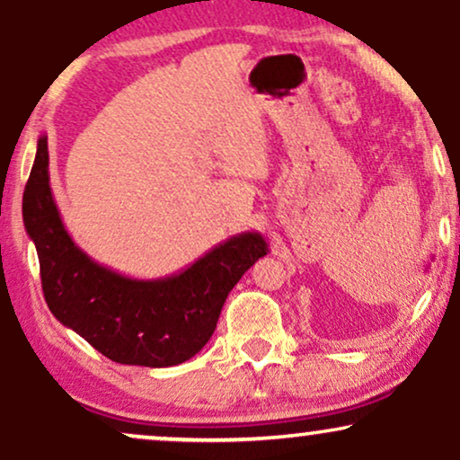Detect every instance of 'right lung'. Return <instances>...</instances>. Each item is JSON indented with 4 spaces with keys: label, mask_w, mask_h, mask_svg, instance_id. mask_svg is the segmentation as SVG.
<instances>
[{
    "label": "right lung",
    "mask_w": 460,
    "mask_h": 460,
    "mask_svg": "<svg viewBox=\"0 0 460 460\" xmlns=\"http://www.w3.org/2000/svg\"><path fill=\"white\" fill-rule=\"evenodd\" d=\"M22 221L36 245L50 314L121 365L172 367L196 356L232 288L269 252L260 232H241L160 279H132L98 264L61 221L50 191L47 136L38 138Z\"/></svg>",
    "instance_id": "obj_1"
}]
</instances>
